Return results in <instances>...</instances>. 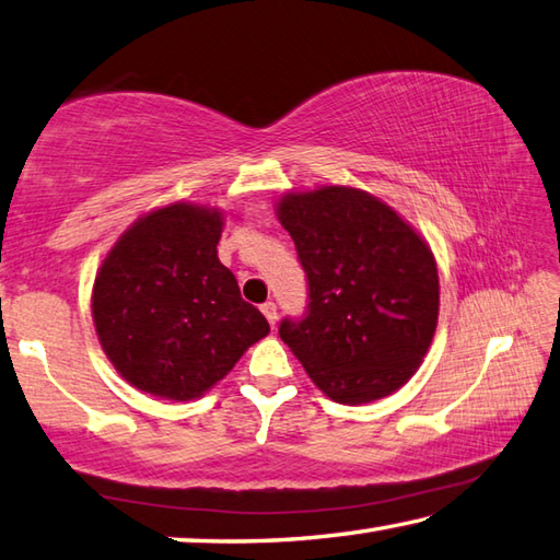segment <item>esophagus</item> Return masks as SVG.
I'll use <instances>...</instances> for the list:
<instances>
[{
    "mask_svg": "<svg viewBox=\"0 0 560 560\" xmlns=\"http://www.w3.org/2000/svg\"><path fill=\"white\" fill-rule=\"evenodd\" d=\"M261 313H265V317H267V320H269V325L273 327V325H277V303H273V301H267L265 305H261Z\"/></svg>",
    "mask_w": 560,
    "mask_h": 560,
    "instance_id": "34e87169",
    "label": "esophagus"
}]
</instances>
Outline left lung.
<instances>
[{"instance_id":"obj_1","label":"left lung","mask_w":560,"mask_h":560,"mask_svg":"<svg viewBox=\"0 0 560 560\" xmlns=\"http://www.w3.org/2000/svg\"><path fill=\"white\" fill-rule=\"evenodd\" d=\"M277 215L308 279V308L283 317L281 339L327 398L390 396L418 371L436 330L430 247L390 206L349 186L281 196Z\"/></svg>"}]
</instances>
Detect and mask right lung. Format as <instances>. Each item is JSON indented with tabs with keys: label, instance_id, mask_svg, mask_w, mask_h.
I'll list each match as a JSON object with an SVG mask.
<instances>
[{
	"label": "right lung",
	"instance_id": "right-lung-1",
	"mask_svg": "<svg viewBox=\"0 0 560 560\" xmlns=\"http://www.w3.org/2000/svg\"><path fill=\"white\" fill-rule=\"evenodd\" d=\"M223 215L172 203L130 225L94 279L98 342L130 386L167 400L199 398L269 323L243 301L218 259Z\"/></svg>",
	"mask_w": 560,
	"mask_h": 560
}]
</instances>
